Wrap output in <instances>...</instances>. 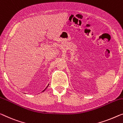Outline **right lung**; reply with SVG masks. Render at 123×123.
Instances as JSON below:
<instances>
[{"label":"right lung","mask_w":123,"mask_h":123,"mask_svg":"<svg viewBox=\"0 0 123 123\" xmlns=\"http://www.w3.org/2000/svg\"><path fill=\"white\" fill-rule=\"evenodd\" d=\"M45 91V90H43V91Z\"/></svg>","instance_id":"1"}]
</instances>
